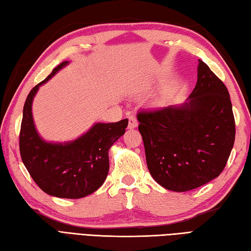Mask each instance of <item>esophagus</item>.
Segmentation results:
<instances>
[{
    "instance_id": "1",
    "label": "esophagus",
    "mask_w": 251,
    "mask_h": 251,
    "mask_svg": "<svg viewBox=\"0 0 251 251\" xmlns=\"http://www.w3.org/2000/svg\"><path fill=\"white\" fill-rule=\"evenodd\" d=\"M137 126H138V121L136 120V117L134 115H129L128 116V128L134 129Z\"/></svg>"
}]
</instances>
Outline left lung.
I'll return each instance as SVG.
<instances>
[{
	"mask_svg": "<svg viewBox=\"0 0 251 251\" xmlns=\"http://www.w3.org/2000/svg\"><path fill=\"white\" fill-rule=\"evenodd\" d=\"M147 165L153 179L175 192L193 190L217 178L235 140L227 88L204 61L188 101L137 114Z\"/></svg>",
	"mask_w": 251,
	"mask_h": 251,
	"instance_id": "left-lung-1",
	"label": "left lung"
}]
</instances>
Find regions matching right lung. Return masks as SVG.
I'll return each mask as SVG.
<instances>
[{"instance_id": "1", "label": "right lung", "mask_w": 251, "mask_h": 251, "mask_svg": "<svg viewBox=\"0 0 251 251\" xmlns=\"http://www.w3.org/2000/svg\"><path fill=\"white\" fill-rule=\"evenodd\" d=\"M61 62L25 99L19 135L21 159L34 182L45 193L60 199H81L97 191L109 173V150L125 134L128 120L97 123L86 134L65 143L42 139L32 117V102L41 85L68 65Z\"/></svg>"}]
</instances>
